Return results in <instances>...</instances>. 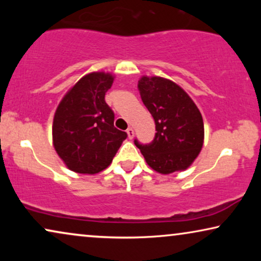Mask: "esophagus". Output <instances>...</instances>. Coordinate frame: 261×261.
<instances>
[{
	"instance_id": "1",
	"label": "esophagus",
	"mask_w": 261,
	"mask_h": 261,
	"mask_svg": "<svg viewBox=\"0 0 261 261\" xmlns=\"http://www.w3.org/2000/svg\"><path fill=\"white\" fill-rule=\"evenodd\" d=\"M127 135H128V138L129 139H133L134 138V129L132 127H129L127 129Z\"/></svg>"
}]
</instances>
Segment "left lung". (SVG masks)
Returning <instances> with one entry per match:
<instances>
[{
  "label": "left lung",
  "mask_w": 261,
  "mask_h": 261,
  "mask_svg": "<svg viewBox=\"0 0 261 261\" xmlns=\"http://www.w3.org/2000/svg\"><path fill=\"white\" fill-rule=\"evenodd\" d=\"M142 102L155 122V137L142 146L135 140L148 166L162 174L187 170L204 140V124L197 106L174 82L142 76L138 84Z\"/></svg>",
  "instance_id": "obj_1"
}]
</instances>
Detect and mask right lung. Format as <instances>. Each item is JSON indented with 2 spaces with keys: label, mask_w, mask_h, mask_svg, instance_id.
Wrapping results in <instances>:
<instances>
[{
  "label": "right lung",
  "mask_w": 261,
  "mask_h": 261,
  "mask_svg": "<svg viewBox=\"0 0 261 261\" xmlns=\"http://www.w3.org/2000/svg\"><path fill=\"white\" fill-rule=\"evenodd\" d=\"M114 78L103 71L85 74L57 107L53 147L73 172L95 174L107 169L127 138L126 132L114 127V113L105 101Z\"/></svg>",
  "instance_id": "obj_1"
}]
</instances>
